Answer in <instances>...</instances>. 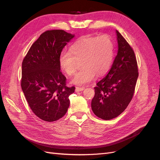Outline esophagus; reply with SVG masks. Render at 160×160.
<instances>
[{
  "label": "esophagus",
  "instance_id": "1",
  "mask_svg": "<svg viewBox=\"0 0 160 160\" xmlns=\"http://www.w3.org/2000/svg\"><path fill=\"white\" fill-rule=\"evenodd\" d=\"M85 89L84 87H76L75 88V91L77 92H79V91H82Z\"/></svg>",
  "mask_w": 160,
  "mask_h": 160
}]
</instances>
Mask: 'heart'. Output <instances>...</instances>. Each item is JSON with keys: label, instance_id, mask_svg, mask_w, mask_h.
<instances>
[{"label": "heart", "instance_id": "heart-1", "mask_svg": "<svg viewBox=\"0 0 160 160\" xmlns=\"http://www.w3.org/2000/svg\"><path fill=\"white\" fill-rule=\"evenodd\" d=\"M69 52H62L59 57L61 69L68 75H73L78 62L81 69L71 82L76 85H85L93 80L96 75L100 77L108 71L112 64L114 45L107 35L100 37H85L72 45Z\"/></svg>", "mask_w": 160, "mask_h": 160}]
</instances>
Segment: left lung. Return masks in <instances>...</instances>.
Returning a JSON list of instances; mask_svg holds the SVG:
<instances>
[{"label": "left lung", "instance_id": "1", "mask_svg": "<svg viewBox=\"0 0 160 160\" xmlns=\"http://www.w3.org/2000/svg\"><path fill=\"white\" fill-rule=\"evenodd\" d=\"M116 34L118 54L107 75L96 84L91 101L94 114L104 120L115 118L127 108L133 98L139 75L133 49L118 31Z\"/></svg>", "mask_w": 160, "mask_h": 160}]
</instances>
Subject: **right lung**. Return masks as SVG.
Masks as SVG:
<instances>
[{
	"label": "right lung",
	"instance_id": "1",
	"mask_svg": "<svg viewBox=\"0 0 160 160\" xmlns=\"http://www.w3.org/2000/svg\"><path fill=\"white\" fill-rule=\"evenodd\" d=\"M75 35L63 30L42 33L28 50L22 63L21 88L32 112L46 122H55L65 115L69 97L75 88L66 86L59 57Z\"/></svg>",
	"mask_w": 160,
	"mask_h": 160
}]
</instances>
